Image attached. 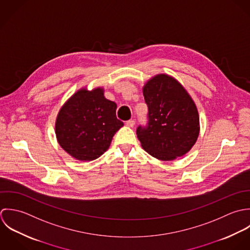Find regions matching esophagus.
I'll return each instance as SVG.
<instances>
[{"label":"esophagus","instance_id":"obj_1","mask_svg":"<svg viewBox=\"0 0 250 250\" xmlns=\"http://www.w3.org/2000/svg\"><path fill=\"white\" fill-rule=\"evenodd\" d=\"M134 125H135V122H134L133 120L127 121V122L125 123V125H126V126H128V127H133V126H134Z\"/></svg>","mask_w":250,"mask_h":250}]
</instances>
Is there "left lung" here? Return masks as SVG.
<instances>
[{
  "mask_svg": "<svg viewBox=\"0 0 250 250\" xmlns=\"http://www.w3.org/2000/svg\"><path fill=\"white\" fill-rule=\"evenodd\" d=\"M143 95L149 124L136 130L142 148L162 161L188 153L198 139L200 122L196 104L185 87L173 76L160 73L145 83Z\"/></svg>",
  "mask_w": 250,
  "mask_h": 250,
  "instance_id": "obj_1",
  "label": "left lung"
}]
</instances>
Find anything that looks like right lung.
<instances>
[{
	"label": "right lung",
	"instance_id": "1",
	"mask_svg": "<svg viewBox=\"0 0 250 250\" xmlns=\"http://www.w3.org/2000/svg\"><path fill=\"white\" fill-rule=\"evenodd\" d=\"M116 109L117 104L104 97L102 87L79 89L57 115L55 133L59 145L80 161L99 158L124 125L116 117Z\"/></svg>",
	"mask_w": 250,
	"mask_h": 250
}]
</instances>
